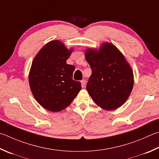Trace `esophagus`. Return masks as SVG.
<instances>
[{
	"instance_id": "34e87169",
	"label": "esophagus",
	"mask_w": 159,
	"mask_h": 159,
	"mask_svg": "<svg viewBox=\"0 0 159 159\" xmlns=\"http://www.w3.org/2000/svg\"><path fill=\"white\" fill-rule=\"evenodd\" d=\"M81 86H82V88H85V83H86V81L85 80H82L81 81Z\"/></svg>"
}]
</instances>
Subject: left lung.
<instances>
[{"mask_svg":"<svg viewBox=\"0 0 159 159\" xmlns=\"http://www.w3.org/2000/svg\"><path fill=\"white\" fill-rule=\"evenodd\" d=\"M85 59L92 69L86 88L94 103L106 111L122 106L131 94L134 78L124 55L112 43L99 49L88 48Z\"/></svg>","mask_w":159,"mask_h":159,"instance_id":"obj_1","label":"left lung"}]
</instances>
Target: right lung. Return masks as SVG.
Instances as JSON below:
<instances>
[{
  "mask_svg": "<svg viewBox=\"0 0 159 159\" xmlns=\"http://www.w3.org/2000/svg\"><path fill=\"white\" fill-rule=\"evenodd\" d=\"M73 51L59 40H52L32 62L28 75L30 90L37 102L51 112L67 108L81 89L80 82L72 78L75 67L67 64Z\"/></svg>",
  "mask_w": 159,
  "mask_h": 159,
  "instance_id": "obj_1",
  "label": "right lung"
}]
</instances>
